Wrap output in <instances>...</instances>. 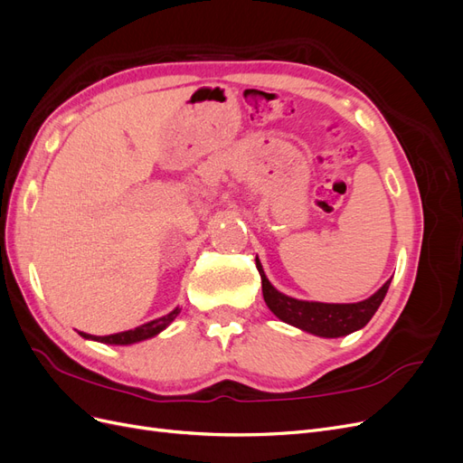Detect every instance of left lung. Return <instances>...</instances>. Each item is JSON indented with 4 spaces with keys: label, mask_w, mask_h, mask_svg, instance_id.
<instances>
[{
    "label": "left lung",
    "mask_w": 463,
    "mask_h": 463,
    "mask_svg": "<svg viewBox=\"0 0 463 463\" xmlns=\"http://www.w3.org/2000/svg\"><path fill=\"white\" fill-rule=\"evenodd\" d=\"M257 269L262 279V296L269 309L291 326H298L305 332H311L322 338H340V335L352 334L363 328L373 318L378 307H381L388 286V282L378 289L374 296L359 303H317V301H299L279 293L269 279H266L260 262Z\"/></svg>",
    "instance_id": "left-lung-1"
}]
</instances>
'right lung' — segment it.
Listing matches in <instances>:
<instances>
[{"label": "right lung", "instance_id": "1", "mask_svg": "<svg viewBox=\"0 0 463 463\" xmlns=\"http://www.w3.org/2000/svg\"><path fill=\"white\" fill-rule=\"evenodd\" d=\"M181 313V309H174L170 315L160 317L156 320H150L143 326H137L133 330L128 332H119V334H109V335H90L80 332L82 338H89V340H96V342H104V344H118V345H128V344H135V342H141L146 338H152V335H156L158 332H162L170 322Z\"/></svg>", "mask_w": 463, "mask_h": 463}]
</instances>
